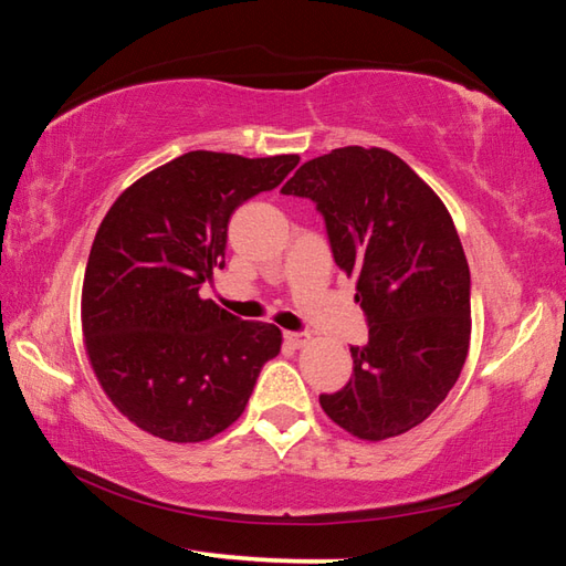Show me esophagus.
I'll use <instances>...</instances> for the list:
<instances>
[{
  "instance_id": "1",
  "label": "esophagus",
  "mask_w": 566,
  "mask_h": 566,
  "mask_svg": "<svg viewBox=\"0 0 566 566\" xmlns=\"http://www.w3.org/2000/svg\"><path fill=\"white\" fill-rule=\"evenodd\" d=\"M284 339L292 344V347H304L310 342V334L306 332H284Z\"/></svg>"
}]
</instances>
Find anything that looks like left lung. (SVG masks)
<instances>
[{"instance_id":"1","label":"left lung","mask_w":566,"mask_h":566,"mask_svg":"<svg viewBox=\"0 0 566 566\" xmlns=\"http://www.w3.org/2000/svg\"><path fill=\"white\" fill-rule=\"evenodd\" d=\"M282 195L317 205L369 324V342L349 349L352 379L322 395V409L367 442L409 432L442 405L469 352V264L452 217L407 161L379 147L304 161Z\"/></svg>"}]
</instances>
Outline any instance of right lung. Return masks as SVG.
<instances>
[{
    "label": "right lung",
    "instance_id": "right-lung-1",
    "mask_svg": "<svg viewBox=\"0 0 566 566\" xmlns=\"http://www.w3.org/2000/svg\"><path fill=\"white\" fill-rule=\"evenodd\" d=\"M296 155L187 151L134 181L94 237L82 284L84 347L104 395L167 442H205L242 417L282 332L199 290L224 266L239 205L282 185Z\"/></svg>",
    "mask_w": 566,
    "mask_h": 566
}]
</instances>
